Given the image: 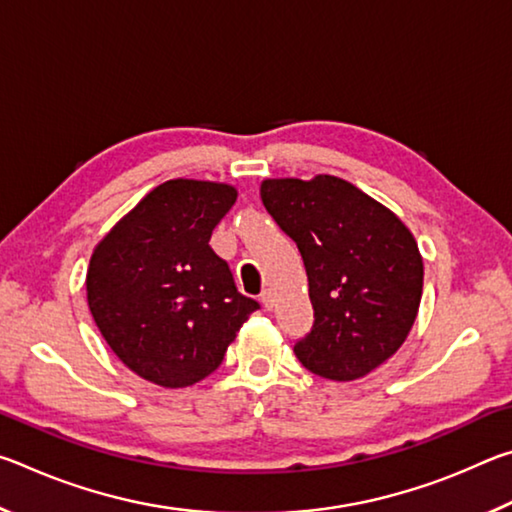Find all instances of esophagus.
<instances>
[{"mask_svg":"<svg viewBox=\"0 0 512 512\" xmlns=\"http://www.w3.org/2000/svg\"><path fill=\"white\" fill-rule=\"evenodd\" d=\"M259 300H262V305H264L266 309H271V307H273V291H271V289H264L262 296H259Z\"/></svg>","mask_w":512,"mask_h":512,"instance_id":"34e87169","label":"esophagus"}]
</instances>
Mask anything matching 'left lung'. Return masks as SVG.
<instances>
[{"instance_id": "8db88e82", "label": "left lung", "mask_w": 512, "mask_h": 512, "mask_svg": "<svg viewBox=\"0 0 512 512\" xmlns=\"http://www.w3.org/2000/svg\"><path fill=\"white\" fill-rule=\"evenodd\" d=\"M259 194L307 268L314 325L293 352L318 377H366L418 316L424 268L409 228L336 176L264 180Z\"/></svg>"}]
</instances>
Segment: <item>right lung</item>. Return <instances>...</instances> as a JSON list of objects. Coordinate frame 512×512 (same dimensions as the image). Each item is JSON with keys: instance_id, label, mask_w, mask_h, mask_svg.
Returning a JSON list of instances; mask_svg holds the SVG:
<instances>
[{"instance_id": "add662e5", "label": "right lung", "mask_w": 512, "mask_h": 512, "mask_svg": "<svg viewBox=\"0 0 512 512\" xmlns=\"http://www.w3.org/2000/svg\"><path fill=\"white\" fill-rule=\"evenodd\" d=\"M235 201L230 185L167 180L94 248L85 280L92 318L142 379L185 388L212 375L259 309L210 246Z\"/></svg>"}]
</instances>
